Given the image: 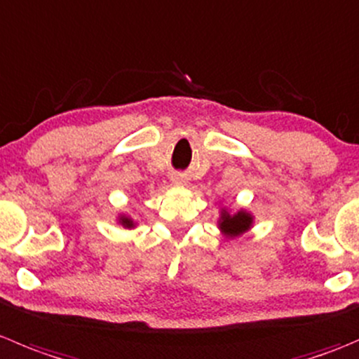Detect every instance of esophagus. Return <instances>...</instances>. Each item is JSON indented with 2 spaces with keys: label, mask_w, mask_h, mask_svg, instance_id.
<instances>
[{
  "label": "esophagus",
  "mask_w": 359,
  "mask_h": 359,
  "mask_svg": "<svg viewBox=\"0 0 359 359\" xmlns=\"http://www.w3.org/2000/svg\"><path fill=\"white\" fill-rule=\"evenodd\" d=\"M172 182L173 184H182L184 182V177L182 175H173L172 177Z\"/></svg>",
  "instance_id": "esophagus-1"
}]
</instances>
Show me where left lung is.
<instances>
[{
    "instance_id": "8db88e82",
    "label": "left lung",
    "mask_w": 359,
    "mask_h": 359,
    "mask_svg": "<svg viewBox=\"0 0 359 359\" xmlns=\"http://www.w3.org/2000/svg\"><path fill=\"white\" fill-rule=\"evenodd\" d=\"M254 224V215L250 214L245 208L231 212L229 208L221 207L219 208V219H217V228L224 238L233 240L242 236L243 233L249 231Z\"/></svg>"
}]
</instances>
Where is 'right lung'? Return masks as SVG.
Segmentation results:
<instances>
[{"instance_id": "add662e5", "label": "right lung", "mask_w": 359, "mask_h": 359, "mask_svg": "<svg viewBox=\"0 0 359 359\" xmlns=\"http://www.w3.org/2000/svg\"><path fill=\"white\" fill-rule=\"evenodd\" d=\"M117 222H119V224L123 226L124 229H133V228H137V224H138V222L135 221V219L131 217V215H128V214H119V215H117Z\"/></svg>"}]
</instances>
